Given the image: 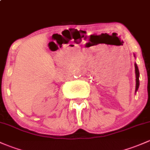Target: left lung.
I'll return each mask as SVG.
<instances>
[{
	"mask_svg": "<svg viewBox=\"0 0 150 150\" xmlns=\"http://www.w3.org/2000/svg\"><path fill=\"white\" fill-rule=\"evenodd\" d=\"M134 57H135V55H134ZM134 67H135V75H136V88H135V93H137V91L138 88H139V71L136 63H134Z\"/></svg>",
	"mask_w": 150,
	"mask_h": 150,
	"instance_id": "8db88e82",
	"label": "left lung"
}]
</instances>
